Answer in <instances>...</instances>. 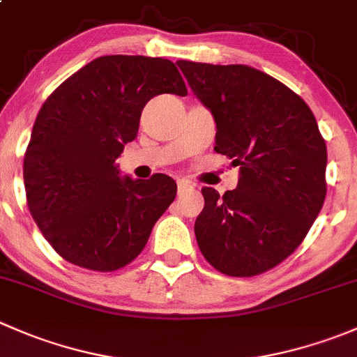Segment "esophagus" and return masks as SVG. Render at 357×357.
I'll return each instance as SVG.
<instances>
[{
  "label": "esophagus",
  "mask_w": 357,
  "mask_h": 357,
  "mask_svg": "<svg viewBox=\"0 0 357 357\" xmlns=\"http://www.w3.org/2000/svg\"><path fill=\"white\" fill-rule=\"evenodd\" d=\"M193 188H195V186H193L190 181H186V179H178V193H179V195H181V193H185V192H188V190H193Z\"/></svg>",
  "instance_id": "1"
}]
</instances>
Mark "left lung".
<instances>
[{
	"mask_svg": "<svg viewBox=\"0 0 357 357\" xmlns=\"http://www.w3.org/2000/svg\"><path fill=\"white\" fill-rule=\"evenodd\" d=\"M178 66L214 117V150L240 167L222 197L202 188L197 243L225 275H261L301 245L321 211L325 139L307 103L278 79L248 66Z\"/></svg>",
	"mask_w": 357,
	"mask_h": 357,
	"instance_id": "obj_1",
	"label": "left lung"
}]
</instances>
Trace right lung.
Segmentation results:
<instances>
[{
	"label": "right lung",
	"instance_id": "add662e5",
	"mask_svg": "<svg viewBox=\"0 0 357 357\" xmlns=\"http://www.w3.org/2000/svg\"><path fill=\"white\" fill-rule=\"evenodd\" d=\"M162 93L186 96L171 60L100 56L48 96L24 157L27 205L48 243L93 271L136 259L178 186L165 174L121 178L117 158L136 138L143 107Z\"/></svg>",
	"mask_w": 357,
	"mask_h": 357
}]
</instances>
